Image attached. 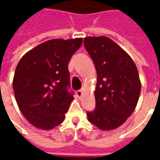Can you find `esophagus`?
<instances>
[{
  "label": "esophagus",
  "instance_id": "esophagus-1",
  "mask_svg": "<svg viewBox=\"0 0 160 160\" xmlns=\"http://www.w3.org/2000/svg\"><path fill=\"white\" fill-rule=\"evenodd\" d=\"M76 95H77V97L79 98H81V96H82V91L81 90L77 91Z\"/></svg>",
  "mask_w": 160,
  "mask_h": 160
}]
</instances>
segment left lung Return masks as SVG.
I'll return each mask as SVG.
<instances>
[{
  "instance_id": "1",
  "label": "left lung",
  "mask_w": 160,
  "mask_h": 160,
  "mask_svg": "<svg viewBox=\"0 0 160 160\" xmlns=\"http://www.w3.org/2000/svg\"><path fill=\"white\" fill-rule=\"evenodd\" d=\"M84 45L97 71L96 108L88 121L101 130L123 124L137 105L141 84L130 56L107 37H87Z\"/></svg>"
}]
</instances>
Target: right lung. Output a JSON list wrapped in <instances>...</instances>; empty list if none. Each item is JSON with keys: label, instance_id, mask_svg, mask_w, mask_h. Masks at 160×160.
I'll use <instances>...</instances> for the list:
<instances>
[{"label": "right lung", "instance_id": "obj_1", "mask_svg": "<svg viewBox=\"0 0 160 160\" xmlns=\"http://www.w3.org/2000/svg\"><path fill=\"white\" fill-rule=\"evenodd\" d=\"M81 44V38L48 40L26 53L18 63L12 80L14 97L34 127L50 130L65 119L73 99L68 91V65Z\"/></svg>", "mask_w": 160, "mask_h": 160}]
</instances>
